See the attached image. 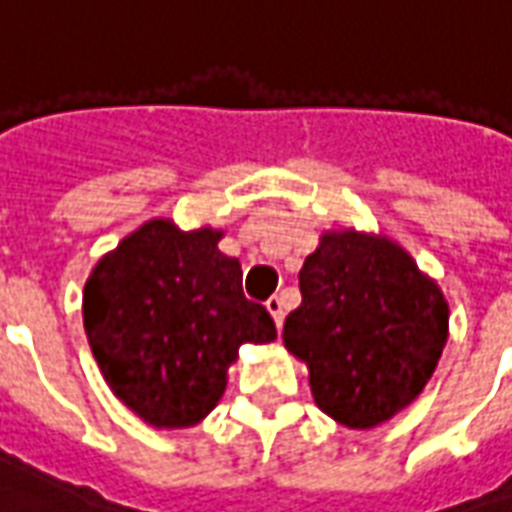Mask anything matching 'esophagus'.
<instances>
[{
	"label": "esophagus",
	"instance_id": "esophagus-1",
	"mask_svg": "<svg viewBox=\"0 0 512 512\" xmlns=\"http://www.w3.org/2000/svg\"><path fill=\"white\" fill-rule=\"evenodd\" d=\"M266 310L271 312L274 323H277V326H282V321H285V307H282V299H279V296H271V299L266 301Z\"/></svg>",
	"mask_w": 512,
	"mask_h": 512
}]
</instances>
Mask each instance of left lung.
<instances>
[{
  "label": "left lung",
  "instance_id": "8db88e82",
  "mask_svg": "<svg viewBox=\"0 0 512 512\" xmlns=\"http://www.w3.org/2000/svg\"><path fill=\"white\" fill-rule=\"evenodd\" d=\"M285 348L310 367L312 397L345 428H376L425 389L447 343L436 282L389 238L323 233L299 271Z\"/></svg>",
  "mask_w": 512,
  "mask_h": 512
}]
</instances>
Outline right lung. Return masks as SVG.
I'll return each instance as SVG.
<instances>
[{
	"mask_svg": "<svg viewBox=\"0 0 512 512\" xmlns=\"http://www.w3.org/2000/svg\"><path fill=\"white\" fill-rule=\"evenodd\" d=\"M222 230L153 219L98 260L84 332L106 384L153 428L197 425L219 403L244 343H271L274 318L241 288Z\"/></svg>",
	"mask_w": 512,
	"mask_h": 512,
	"instance_id": "obj_1",
	"label": "right lung"
}]
</instances>
